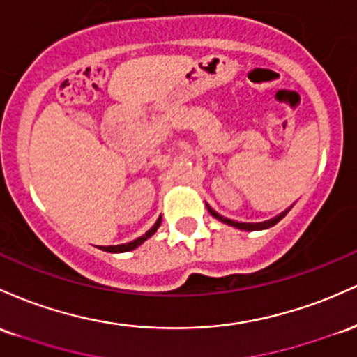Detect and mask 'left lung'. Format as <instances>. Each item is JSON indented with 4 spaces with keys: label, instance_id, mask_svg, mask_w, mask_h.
I'll return each mask as SVG.
<instances>
[{
    "label": "left lung",
    "instance_id": "8db88e82",
    "mask_svg": "<svg viewBox=\"0 0 357 357\" xmlns=\"http://www.w3.org/2000/svg\"><path fill=\"white\" fill-rule=\"evenodd\" d=\"M207 209H209L211 214L214 215L215 219H219V221H221V222H224V224H229V226H234V227H238V229H243V231H261V229H268V227L275 226L276 222L282 221V219L285 218V215L288 214V211H285V212H283V214H280L278 218L271 219V221H266V222H258V224H246V222H236V221H231V219L222 218V215H219L218 212L212 211L209 206H207Z\"/></svg>",
    "mask_w": 357,
    "mask_h": 357
}]
</instances>
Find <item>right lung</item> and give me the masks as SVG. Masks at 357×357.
<instances>
[{"instance_id":"obj_1","label":"right lung","mask_w":357,"mask_h":357,"mask_svg":"<svg viewBox=\"0 0 357 357\" xmlns=\"http://www.w3.org/2000/svg\"><path fill=\"white\" fill-rule=\"evenodd\" d=\"M160 224H162V219H158L157 222H155V226L151 227L150 231H146L145 234L142 236V238H138V239H135V241H131V243H126V244H119V246H104V248H101L102 251H107V253H126V251H131V250H135V248H138L139 244L142 243H145L148 238H150L151 234H155V231L158 229V226Z\"/></svg>"}]
</instances>
